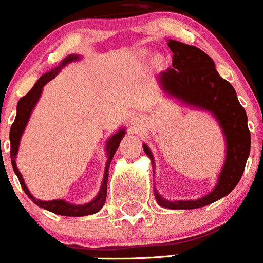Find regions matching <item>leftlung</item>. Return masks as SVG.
I'll return each instance as SVG.
<instances>
[{
  "label": "left lung",
  "mask_w": 263,
  "mask_h": 263,
  "mask_svg": "<svg viewBox=\"0 0 263 263\" xmlns=\"http://www.w3.org/2000/svg\"><path fill=\"white\" fill-rule=\"evenodd\" d=\"M167 45L173 51V67L158 75L160 89L190 108L211 113L220 125L227 145L225 162L210 194L195 200H167L154 190L160 206L168 210H195L220 200L240 182L250 153L248 116L237 99L234 88L218 75L215 62L204 51L174 39H168ZM143 152L155 167L153 153L146 143H143Z\"/></svg>",
  "instance_id": "left-lung-1"
}]
</instances>
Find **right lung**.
<instances>
[{
	"instance_id": "1",
	"label": "right lung",
	"mask_w": 263,
	"mask_h": 263,
	"mask_svg": "<svg viewBox=\"0 0 263 263\" xmlns=\"http://www.w3.org/2000/svg\"><path fill=\"white\" fill-rule=\"evenodd\" d=\"M80 59L79 55H75V53H71L67 58L62 60L59 66L52 68L51 71L46 72L41 78L38 79L34 87L30 89L29 93L26 96H23L22 99L18 101L17 104V116H15V120H14L13 125L10 127V158H11V166H13L14 173L17 174L18 180L21 183V187L23 188V191L26 192L27 196L31 199L32 203H35L36 205L43 208V210H47L52 213H57V215L62 216H71V217H81V216H87V215H93V213L99 212L103 205L105 204L106 199V185H108V175H109V166H110V162L115 157V153L117 152L118 146H120L121 139L124 138L125 136V129L121 127L118 132H116L111 137H109L108 141L105 143V153H106V164H105V171H104V178L103 183H101V187H100V191L97 194V196L95 197L93 200L89 201L87 204H71L66 200H62V199H57V200H48L43 201L39 200V199H35L30 194L29 188L25 184V180L22 178V174L20 173V170L17 167V162H15V158H17L18 154V148H20V142H21V137H22L23 132L26 129L27 122L30 120V116H31V111L35 108L36 103L39 101V97L42 95V90H43V87L47 84L48 81L52 80L55 76L62 71L63 67H66L67 64L72 62H76V60Z\"/></svg>"
}]
</instances>
